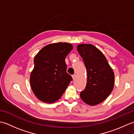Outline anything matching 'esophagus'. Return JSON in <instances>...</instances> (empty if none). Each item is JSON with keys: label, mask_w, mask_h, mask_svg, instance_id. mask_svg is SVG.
Segmentation results:
<instances>
[{"label": "esophagus", "mask_w": 134, "mask_h": 134, "mask_svg": "<svg viewBox=\"0 0 134 134\" xmlns=\"http://www.w3.org/2000/svg\"><path fill=\"white\" fill-rule=\"evenodd\" d=\"M72 79H75L76 78V75L75 74H74V75L72 76Z\"/></svg>", "instance_id": "34e87169"}]
</instances>
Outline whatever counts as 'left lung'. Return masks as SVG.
<instances>
[{
    "instance_id": "1",
    "label": "left lung",
    "mask_w": 134,
    "mask_h": 134,
    "mask_svg": "<svg viewBox=\"0 0 134 134\" xmlns=\"http://www.w3.org/2000/svg\"><path fill=\"white\" fill-rule=\"evenodd\" d=\"M87 70L86 86L81 92L85 103L96 105L107 99L114 87L115 75L104 54L92 44L77 46Z\"/></svg>"
}]
</instances>
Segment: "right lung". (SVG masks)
<instances>
[{"instance_id":"add662e5","label":"right lung","mask_w":134,"mask_h":134,"mask_svg":"<svg viewBox=\"0 0 134 134\" xmlns=\"http://www.w3.org/2000/svg\"><path fill=\"white\" fill-rule=\"evenodd\" d=\"M72 48L67 42L53 43L42 48L35 56L30 83L39 100L53 103L66 90L72 78L66 72L65 59Z\"/></svg>"}]
</instances>
